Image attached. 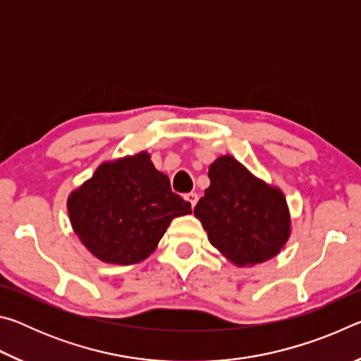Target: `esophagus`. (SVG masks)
Listing matches in <instances>:
<instances>
[{
    "label": "esophagus",
    "mask_w": 361,
    "mask_h": 361,
    "mask_svg": "<svg viewBox=\"0 0 361 361\" xmlns=\"http://www.w3.org/2000/svg\"><path fill=\"white\" fill-rule=\"evenodd\" d=\"M185 199L188 200L189 204H191V207H192V209H194V205L197 204V199H199V195L195 194V192H188V194L185 195Z\"/></svg>",
    "instance_id": "1"
}]
</instances>
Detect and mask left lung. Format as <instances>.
<instances>
[{
	"mask_svg": "<svg viewBox=\"0 0 361 361\" xmlns=\"http://www.w3.org/2000/svg\"><path fill=\"white\" fill-rule=\"evenodd\" d=\"M209 178L210 186L194 213L212 245L239 266L276 256L290 235L283 194L255 178L232 156L216 159Z\"/></svg>",
	"mask_w": 361,
	"mask_h": 361,
	"instance_id": "1",
	"label": "left lung"
}]
</instances>
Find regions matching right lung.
Instances as JSON below:
<instances>
[{
	"instance_id": "1",
	"label": "right lung",
	"mask_w": 361,
	"mask_h": 361,
	"mask_svg": "<svg viewBox=\"0 0 361 361\" xmlns=\"http://www.w3.org/2000/svg\"><path fill=\"white\" fill-rule=\"evenodd\" d=\"M68 213L73 229L92 255L129 266L148 258L170 221L191 213V204L172 191L149 154L140 152L102 164L71 192Z\"/></svg>"
}]
</instances>
